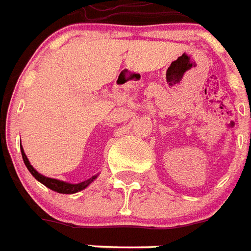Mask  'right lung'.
Masks as SVG:
<instances>
[{"mask_svg":"<svg viewBox=\"0 0 251 251\" xmlns=\"http://www.w3.org/2000/svg\"><path fill=\"white\" fill-rule=\"evenodd\" d=\"M21 153H22V159H24V162L26 165L27 170L31 173V176L36 178L38 182H41L42 185H45L46 187H49L51 189L53 192H57V193H61V194H74V193H78L83 189H86V187L90 185V183L97 178V176H93L92 178H89L86 181H83V182H79V183H69V182H65V181H59V179H55V178H49V177H45V176H42L41 173H38L36 169L33 168L29 162V159H27L26 154L24 151L21 146Z\"/></svg>","mask_w":251,"mask_h":251,"instance_id":"right-lung-1","label":"right lung"}]
</instances>
